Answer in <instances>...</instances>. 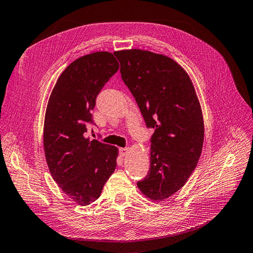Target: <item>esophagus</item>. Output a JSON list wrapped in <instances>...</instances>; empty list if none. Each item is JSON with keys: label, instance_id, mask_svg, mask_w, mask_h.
<instances>
[{"label": "esophagus", "instance_id": "obj_1", "mask_svg": "<svg viewBox=\"0 0 253 253\" xmlns=\"http://www.w3.org/2000/svg\"><path fill=\"white\" fill-rule=\"evenodd\" d=\"M128 152H129V148L128 147H122V148H120V155L122 157H125L126 155L128 154Z\"/></svg>", "mask_w": 253, "mask_h": 253}]
</instances>
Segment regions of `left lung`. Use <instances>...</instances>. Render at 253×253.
Listing matches in <instances>:
<instances>
[{
	"mask_svg": "<svg viewBox=\"0 0 253 253\" xmlns=\"http://www.w3.org/2000/svg\"><path fill=\"white\" fill-rule=\"evenodd\" d=\"M114 55L146 127L155 130L150 170L138 188L146 198L163 201L186 184L202 152L204 122L196 89L186 70L166 55L140 49Z\"/></svg>",
	"mask_w": 253,
	"mask_h": 253,
	"instance_id": "obj_1",
	"label": "left lung"
}]
</instances>
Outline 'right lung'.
<instances>
[{
    "label": "right lung",
    "mask_w": 253,
    "mask_h": 253,
    "mask_svg": "<svg viewBox=\"0 0 253 253\" xmlns=\"http://www.w3.org/2000/svg\"><path fill=\"white\" fill-rule=\"evenodd\" d=\"M112 53L99 51L69 64L57 79L43 124L44 156L62 191L85 206L100 197L116 168L118 147L84 137L103 85L119 70Z\"/></svg>",
    "instance_id": "right-lung-1"
}]
</instances>
